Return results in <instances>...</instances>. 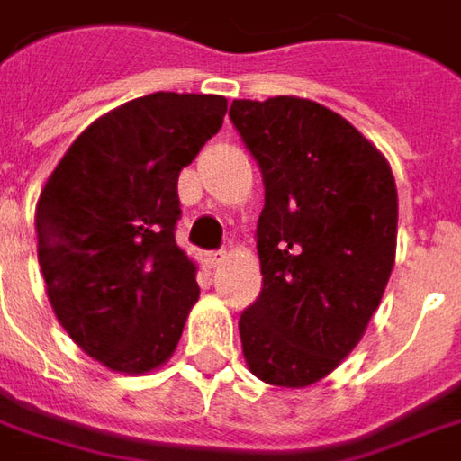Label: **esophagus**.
Here are the masks:
<instances>
[{"instance_id":"esophagus-1","label":"esophagus","mask_w":461,"mask_h":461,"mask_svg":"<svg viewBox=\"0 0 461 461\" xmlns=\"http://www.w3.org/2000/svg\"><path fill=\"white\" fill-rule=\"evenodd\" d=\"M225 261H228V253H225V251H210V253H205V264H208L210 268L223 267Z\"/></svg>"}]
</instances>
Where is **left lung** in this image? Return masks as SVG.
Returning <instances> with one entry per match:
<instances>
[{
    "label": "left lung",
    "instance_id": "left-lung-1",
    "mask_svg": "<svg viewBox=\"0 0 461 461\" xmlns=\"http://www.w3.org/2000/svg\"><path fill=\"white\" fill-rule=\"evenodd\" d=\"M230 122L264 175L256 225L264 289L240 314L256 378L322 381L353 353L396 261L398 193L383 151L317 101H233Z\"/></svg>",
    "mask_w": 461,
    "mask_h": 461
}]
</instances>
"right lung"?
Returning a JSON list of instances; mask_svg holds the SVG:
<instances>
[{"label": "right lung", "mask_w": 461, "mask_h": 461, "mask_svg": "<svg viewBox=\"0 0 461 461\" xmlns=\"http://www.w3.org/2000/svg\"><path fill=\"white\" fill-rule=\"evenodd\" d=\"M225 111L223 95L126 101L68 147L40 193L37 261L50 307L108 370L151 373L180 342L200 286L175 240L177 180Z\"/></svg>", "instance_id": "1"}]
</instances>
